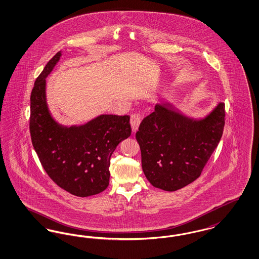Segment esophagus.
Here are the masks:
<instances>
[{"label": "esophagus", "mask_w": 259, "mask_h": 259, "mask_svg": "<svg viewBox=\"0 0 259 259\" xmlns=\"http://www.w3.org/2000/svg\"><path fill=\"white\" fill-rule=\"evenodd\" d=\"M141 121H142V115H141V114H131L130 124L132 126V130H133V132H136V131L139 129V126L141 124Z\"/></svg>", "instance_id": "34e87169"}]
</instances>
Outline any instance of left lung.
Segmentation results:
<instances>
[{"instance_id": "left-lung-1", "label": "left lung", "mask_w": 259, "mask_h": 259, "mask_svg": "<svg viewBox=\"0 0 259 259\" xmlns=\"http://www.w3.org/2000/svg\"><path fill=\"white\" fill-rule=\"evenodd\" d=\"M225 115L224 103L199 120L167 102L156 105L136 133L143 170L151 185L174 192L198 178L223 136Z\"/></svg>"}]
</instances>
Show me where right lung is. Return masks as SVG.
Wrapping results in <instances>:
<instances>
[{"label": "right lung", "instance_id": "obj_1", "mask_svg": "<svg viewBox=\"0 0 259 259\" xmlns=\"http://www.w3.org/2000/svg\"><path fill=\"white\" fill-rule=\"evenodd\" d=\"M58 52L36 78L31 93V143L53 181L77 197H90L109 185L110 160L117 145L131 135L130 116L101 114L81 126L54 120L46 103V77L59 62Z\"/></svg>", "mask_w": 259, "mask_h": 259}]
</instances>
